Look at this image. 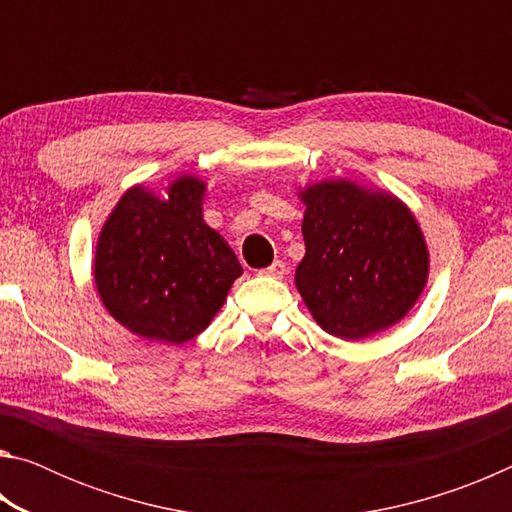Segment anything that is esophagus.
<instances>
[{"label": "esophagus", "instance_id": "obj_1", "mask_svg": "<svg viewBox=\"0 0 512 512\" xmlns=\"http://www.w3.org/2000/svg\"><path fill=\"white\" fill-rule=\"evenodd\" d=\"M259 275H264V277H277V280H280V277L287 275V264L277 259V262H273L271 266L262 268V271H259Z\"/></svg>", "mask_w": 512, "mask_h": 512}]
</instances>
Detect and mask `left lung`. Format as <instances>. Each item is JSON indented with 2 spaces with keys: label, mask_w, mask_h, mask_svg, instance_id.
<instances>
[{
  "label": "left lung",
  "mask_w": 512,
  "mask_h": 512,
  "mask_svg": "<svg viewBox=\"0 0 512 512\" xmlns=\"http://www.w3.org/2000/svg\"><path fill=\"white\" fill-rule=\"evenodd\" d=\"M298 196L305 257L296 287L316 323L343 341L400 323L429 280L427 241L409 207L345 178L311 183Z\"/></svg>",
  "instance_id": "1"
}]
</instances>
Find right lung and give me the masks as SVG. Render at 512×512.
I'll return each mask as SVG.
<instances>
[{
    "mask_svg": "<svg viewBox=\"0 0 512 512\" xmlns=\"http://www.w3.org/2000/svg\"><path fill=\"white\" fill-rule=\"evenodd\" d=\"M205 192L196 176H178L164 194L133 185L99 232V298L119 325L146 341L194 339L244 273L228 241L203 219Z\"/></svg>",
    "mask_w": 512,
    "mask_h": 512,
    "instance_id": "1",
    "label": "right lung"
}]
</instances>
